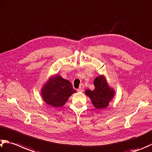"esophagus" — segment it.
<instances>
[{
	"mask_svg": "<svg viewBox=\"0 0 152 152\" xmlns=\"http://www.w3.org/2000/svg\"><path fill=\"white\" fill-rule=\"evenodd\" d=\"M84 88V85L83 84H80V85L79 88H78V90H77V91H78V92H83Z\"/></svg>",
	"mask_w": 152,
	"mask_h": 152,
	"instance_id": "34e87169",
	"label": "esophagus"
}]
</instances>
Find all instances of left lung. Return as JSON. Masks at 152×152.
I'll list each match as a JSON object with an SVG mask.
<instances>
[{"label":"left lung","mask_w":152,"mask_h":152,"mask_svg":"<svg viewBox=\"0 0 152 152\" xmlns=\"http://www.w3.org/2000/svg\"><path fill=\"white\" fill-rule=\"evenodd\" d=\"M94 84V90H86L85 94L90 98L96 108L99 110L106 108L114 98L115 94L114 89L110 88L106 78L102 75L96 77Z\"/></svg>","instance_id":"1"}]
</instances>
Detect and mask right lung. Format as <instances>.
Returning <instances> with one entry per match:
<instances>
[{
	"label": "right lung",
	"mask_w": 152,
	"mask_h": 152,
	"mask_svg": "<svg viewBox=\"0 0 152 152\" xmlns=\"http://www.w3.org/2000/svg\"><path fill=\"white\" fill-rule=\"evenodd\" d=\"M76 92L71 82L56 74L43 86L41 94L46 104L54 107H60L64 106L70 96Z\"/></svg>",
	"instance_id": "1"
}]
</instances>
